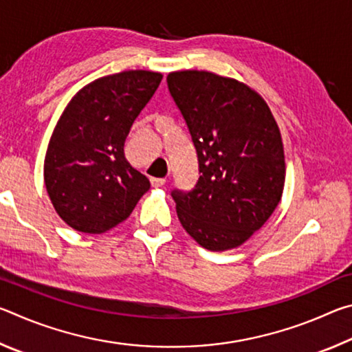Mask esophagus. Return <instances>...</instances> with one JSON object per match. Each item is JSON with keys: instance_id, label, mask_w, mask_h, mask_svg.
<instances>
[{"instance_id": "obj_1", "label": "esophagus", "mask_w": 352, "mask_h": 352, "mask_svg": "<svg viewBox=\"0 0 352 352\" xmlns=\"http://www.w3.org/2000/svg\"><path fill=\"white\" fill-rule=\"evenodd\" d=\"M151 183H152V186L160 188V186H163V184L166 183V178H151Z\"/></svg>"}]
</instances>
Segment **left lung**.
<instances>
[{
  "mask_svg": "<svg viewBox=\"0 0 352 352\" xmlns=\"http://www.w3.org/2000/svg\"><path fill=\"white\" fill-rule=\"evenodd\" d=\"M199 160L190 190L174 189L177 216L201 247H239L275 211L285 180L281 133L269 105L243 83L208 71L168 76Z\"/></svg>",
  "mask_w": 352,
  "mask_h": 352,
  "instance_id": "8db88e82",
  "label": "left lung"
}]
</instances>
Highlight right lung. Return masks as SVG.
Returning a JSON list of instances; mask_svg holds the SVG:
<instances>
[{
	"instance_id": "1",
	"label": "right lung",
	"mask_w": 352,
	"mask_h": 352,
	"mask_svg": "<svg viewBox=\"0 0 352 352\" xmlns=\"http://www.w3.org/2000/svg\"><path fill=\"white\" fill-rule=\"evenodd\" d=\"M162 79L142 69L100 77L62 113L47 146L45 184L71 228L105 233L126 220L151 188L126 160L124 142Z\"/></svg>"
}]
</instances>
